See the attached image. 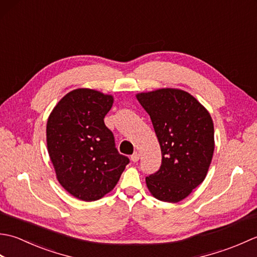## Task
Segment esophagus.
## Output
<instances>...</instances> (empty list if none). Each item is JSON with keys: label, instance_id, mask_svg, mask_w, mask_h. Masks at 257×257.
<instances>
[{"label": "esophagus", "instance_id": "34e87169", "mask_svg": "<svg viewBox=\"0 0 257 257\" xmlns=\"http://www.w3.org/2000/svg\"><path fill=\"white\" fill-rule=\"evenodd\" d=\"M130 159H132V161H134V162H137L139 160V154H138V152H135V154L132 157H130Z\"/></svg>", "mask_w": 257, "mask_h": 257}]
</instances>
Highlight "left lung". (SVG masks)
<instances>
[{"label": "left lung", "mask_w": 257, "mask_h": 257, "mask_svg": "<svg viewBox=\"0 0 257 257\" xmlns=\"http://www.w3.org/2000/svg\"><path fill=\"white\" fill-rule=\"evenodd\" d=\"M149 113L159 141L162 161L146 178L156 199L177 203L203 182L214 152V127L209 111L190 95L161 88L136 95Z\"/></svg>", "instance_id": "8db88e82"}]
</instances>
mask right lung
Returning a JSON list of instances; mask_svg holds the SVG:
<instances>
[{
    "label": "right lung",
    "mask_w": 257,
    "mask_h": 257,
    "mask_svg": "<svg viewBox=\"0 0 257 257\" xmlns=\"http://www.w3.org/2000/svg\"><path fill=\"white\" fill-rule=\"evenodd\" d=\"M112 103L111 95L78 88L65 95L47 119V150L56 178L79 200L96 201L110 192L129 163L103 122Z\"/></svg>",
    "instance_id": "1"
}]
</instances>
